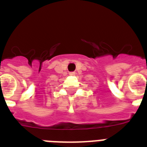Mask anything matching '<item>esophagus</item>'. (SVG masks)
Masks as SVG:
<instances>
[{"label": "esophagus", "instance_id": "1", "mask_svg": "<svg viewBox=\"0 0 147 147\" xmlns=\"http://www.w3.org/2000/svg\"><path fill=\"white\" fill-rule=\"evenodd\" d=\"M69 75H70V76H75V75H76V73H75V72H70V73H69Z\"/></svg>", "mask_w": 147, "mask_h": 147}]
</instances>
